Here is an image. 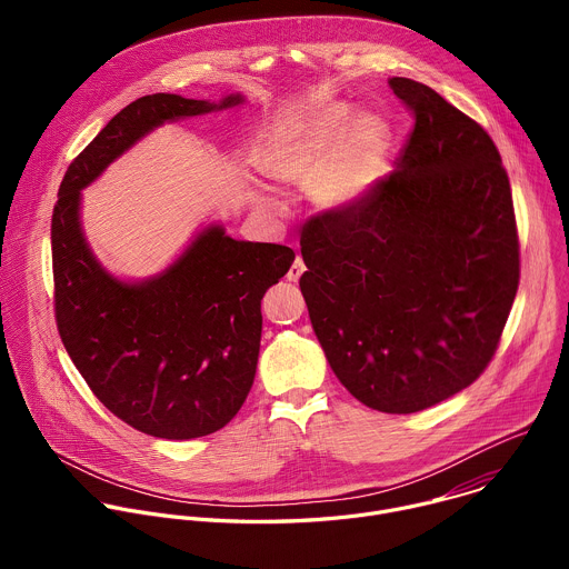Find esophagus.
<instances>
[{
	"instance_id": "1",
	"label": "esophagus",
	"mask_w": 569,
	"mask_h": 569,
	"mask_svg": "<svg viewBox=\"0 0 569 569\" xmlns=\"http://www.w3.org/2000/svg\"><path fill=\"white\" fill-rule=\"evenodd\" d=\"M303 272H306V266H303V261L297 257V259H295V263L290 266V270H288V274H286V277H288V281H299V277H301Z\"/></svg>"
}]
</instances>
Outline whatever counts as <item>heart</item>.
Wrapping results in <instances>:
<instances>
[{"mask_svg": "<svg viewBox=\"0 0 569 569\" xmlns=\"http://www.w3.org/2000/svg\"><path fill=\"white\" fill-rule=\"evenodd\" d=\"M393 132L380 114H358L345 101L319 106L270 146L261 167L268 178L306 184L308 200L323 213H345L362 204L385 173ZM261 204L277 207L272 196Z\"/></svg>", "mask_w": 569, "mask_h": 569, "instance_id": "heart-1", "label": "heart"}]
</instances>
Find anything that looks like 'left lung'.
Listing matches in <instances>:
<instances>
[{"label":"left lung","mask_w":569,"mask_h":569,"mask_svg":"<svg viewBox=\"0 0 569 569\" xmlns=\"http://www.w3.org/2000/svg\"><path fill=\"white\" fill-rule=\"evenodd\" d=\"M417 123L396 171L351 211L301 231L299 279L338 380L412 415L491 362L520 279L513 200L486 130L432 88L389 78Z\"/></svg>","instance_id":"8db88e82"}]
</instances>
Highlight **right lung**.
Instances as JSON below:
<instances>
[{
  "label": "right lung",
  "mask_w": 569,
  "mask_h": 569,
  "mask_svg": "<svg viewBox=\"0 0 569 569\" xmlns=\"http://www.w3.org/2000/svg\"><path fill=\"white\" fill-rule=\"evenodd\" d=\"M148 94L126 106L64 173L51 218L56 321L62 345L106 408L134 430L184 441L224 428L246 402L261 347V299L295 252L202 224L157 274L121 279L92 252L83 189L164 123L236 108Z\"/></svg>",
  "instance_id": "1"
}]
</instances>
